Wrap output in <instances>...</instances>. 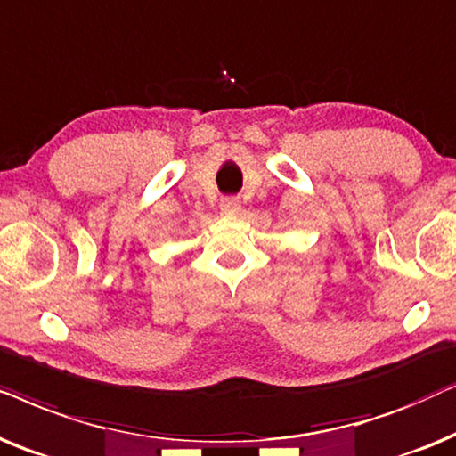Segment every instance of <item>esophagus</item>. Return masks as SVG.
<instances>
[{
	"instance_id": "34e87169",
	"label": "esophagus",
	"mask_w": 456,
	"mask_h": 456,
	"mask_svg": "<svg viewBox=\"0 0 456 456\" xmlns=\"http://www.w3.org/2000/svg\"><path fill=\"white\" fill-rule=\"evenodd\" d=\"M221 208H223V212H227V215H235V212L241 210L240 198H223Z\"/></svg>"
}]
</instances>
